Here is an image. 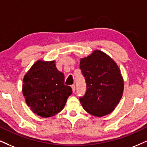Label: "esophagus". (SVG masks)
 Masks as SVG:
<instances>
[{"label": "esophagus", "instance_id": "34e87169", "mask_svg": "<svg viewBox=\"0 0 147 147\" xmlns=\"http://www.w3.org/2000/svg\"><path fill=\"white\" fill-rule=\"evenodd\" d=\"M71 88H72V92H75V85H72Z\"/></svg>", "mask_w": 147, "mask_h": 147}]
</instances>
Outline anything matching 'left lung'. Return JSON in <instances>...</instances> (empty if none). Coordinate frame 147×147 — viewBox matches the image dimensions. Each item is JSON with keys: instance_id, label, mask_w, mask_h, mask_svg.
<instances>
[{"instance_id": "obj_1", "label": "left lung", "mask_w": 147, "mask_h": 147, "mask_svg": "<svg viewBox=\"0 0 147 147\" xmlns=\"http://www.w3.org/2000/svg\"><path fill=\"white\" fill-rule=\"evenodd\" d=\"M86 92L79 98L88 113L101 117L110 114L121 99L124 81L116 63L107 54L95 50L80 59Z\"/></svg>"}]
</instances>
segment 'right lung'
Wrapping results in <instances>:
<instances>
[{"mask_svg":"<svg viewBox=\"0 0 147 147\" xmlns=\"http://www.w3.org/2000/svg\"><path fill=\"white\" fill-rule=\"evenodd\" d=\"M72 92L64 85V75L56 68L55 61L38 60L23 79L22 93L33 113L51 117L63 109Z\"/></svg>","mask_w":147,"mask_h":147,"instance_id":"add662e5","label":"right lung"}]
</instances>
